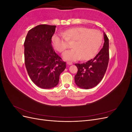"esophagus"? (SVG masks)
Masks as SVG:
<instances>
[{"label":"esophagus","instance_id":"esophagus-1","mask_svg":"<svg viewBox=\"0 0 132 132\" xmlns=\"http://www.w3.org/2000/svg\"><path fill=\"white\" fill-rule=\"evenodd\" d=\"M67 64H68V65H72L73 64V63L70 62H67Z\"/></svg>","mask_w":132,"mask_h":132}]
</instances>
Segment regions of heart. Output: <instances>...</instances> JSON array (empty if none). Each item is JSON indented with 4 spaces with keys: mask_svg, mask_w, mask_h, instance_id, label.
I'll return each mask as SVG.
<instances>
[{
    "mask_svg": "<svg viewBox=\"0 0 132 132\" xmlns=\"http://www.w3.org/2000/svg\"><path fill=\"white\" fill-rule=\"evenodd\" d=\"M68 41H75L73 48L63 54V58L75 61L81 58L84 61L93 58L97 54L103 42V35L100 31L84 27L71 28L62 34H54L52 43L59 52H63L68 47Z\"/></svg>",
    "mask_w": 132,
    "mask_h": 132,
    "instance_id": "b5f03b06",
    "label": "heart"
}]
</instances>
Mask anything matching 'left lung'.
I'll return each mask as SVG.
<instances>
[{"instance_id": "left-lung-1", "label": "left lung", "mask_w": 132, "mask_h": 132, "mask_svg": "<svg viewBox=\"0 0 132 132\" xmlns=\"http://www.w3.org/2000/svg\"><path fill=\"white\" fill-rule=\"evenodd\" d=\"M103 48L96 55L86 63H76L77 74L75 75V82L82 89H89L96 86L104 77L109 61V41L104 34Z\"/></svg>"}]
</instances>
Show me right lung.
Wrapping results in <instances>:
<instances>
[{
	"mask_svg": "<svg viewBox=\"0 0 132 132\" xmlns=\"http://www.w3.org/2000/svg\"><path fill=\"white\" fill-rule=\"evenodd\" d=\"M56 26L39 25L29 31L24 42L25 64L31 80L42 89L58 85L66 63L55 52L52 37Z\"/></svg>",
	"mask_w": 132,
	"mask_h": 132,
	"instance_id": "add662e5",
	"label": "right lung"
}]
</instances>
